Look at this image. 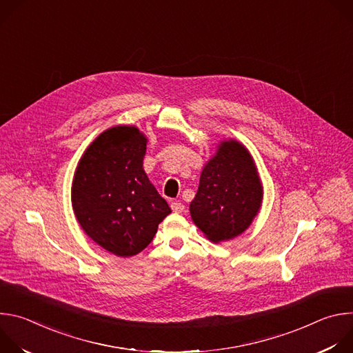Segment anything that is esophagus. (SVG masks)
Masks as SVG:
<instances>
[{"label": "esophagus", "instance_id": "1", "mask_svg": "<svg viewBox=\"0 0 353 353\" xmlns=\"http://www.w3.org/2000/svg\"><path fill=\"white\" fill-rule=\"evenodd\" d=\"M170 207H172L173 212H177V214H181V212H184V210H185L184 204H181L180 201H174V203H172Z\"/></svg>", "mask_w": 353, "mask_h": 353}]
</instances>
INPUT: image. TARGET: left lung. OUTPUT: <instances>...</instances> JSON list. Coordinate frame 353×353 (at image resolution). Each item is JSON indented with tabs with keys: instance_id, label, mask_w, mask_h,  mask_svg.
<instances>
[{
	"instance_id": "obj_1",
	"label": "left lung",
	"mask_w": 353,
	"mask_h": 353,
	"mask_svg": "<svg viewBox=\"0 0 353 353\" xmlns=\"http://www.w3.org/2000/svg\"><path fill=\"white\" fill-rule=\"evenodd\" d=\"M264 187L250 150L229 138L218 143L199 176L190 204L194 225L212 243L244 233L259 215Z\"/></svg>"
}]
</instances>
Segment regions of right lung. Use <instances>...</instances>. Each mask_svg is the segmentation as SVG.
<instances>
[{"mask_svg": "<svg viewBox=\"0 0 353 353\" xmlns=\"http://www.w3.org/2000/svg\"><path fill=\"white\" fill-rule=\"evenodd\" d=\"M146 143L135 125L110 127L85 149L72 179L78 223L117 257L141 253L172 212L143 170Z\"/></svg>", "mask_w": 353, "mask_h": 353, "instance_id": "right-lung-1", "label": "right lung"}]
</instances>
